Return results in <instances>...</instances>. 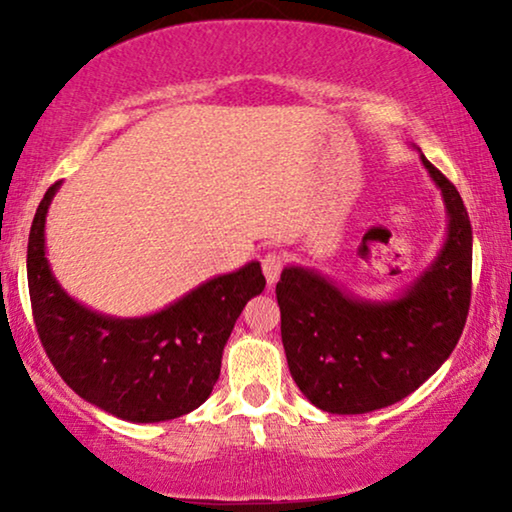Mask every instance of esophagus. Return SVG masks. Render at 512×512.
Segmentation results:
<instances>
[{
    "label": "esophagus",
    "instance_id": "34e87169",
    "mask_svg": "<svg viewBox=\"0 0 512 512\" xmlns=\"http://www.w3.org/2000/svg\"><path fill=\"white\" fill-rule=\"evenodd\" d=\"M263 275H265V282H268L270 286L277 282L279 279V272H282V256L275 254V251H270V254L263 256Z\"/></svg>",
    "mask_w": 512,
    "mask_h": 512
}]
</instances>
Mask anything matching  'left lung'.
Returning <instances> with one entry per match:
<instances>
[{
  "label": "left lung",
  "mask_w": 512,
  "mask_h": 512,
  "mask_svg": "<svg viewBox=\"0 0 512 512\" xmlns=\"http://www.w3.org/2000/svg\"><path fill=\"white\" fill-rule=\"evenodd\" d=\"M419 160L445 202L447 230L436 258L401 293L361 298L305 265H286L277 282L293 382L331 415H363L403 401L450 359L464 331L471 305V221L457 188L422 151Z\"/></svg>",
  "instance_id": "8db88e82"
}]
</instances>
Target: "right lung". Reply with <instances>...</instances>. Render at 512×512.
Instances as JSON below:
<instances>
[{"label": "right lung", "instance_id": "1", "mask_svg": "<svg viewBox=\"0 0 512 512\" xmlns=\"http://www.w3.org/2000/svg\"><path fill=\"white\" fill-rule=\"evenodd\" d=\"M48 188L27 242V284L41 345L83 401L132 424L188 415L212 394L244 305L265 289L261 263L212 277L163 310L111 317L69 296L46 258Z\"/></svg>", "mask_w": 512, "mask_h": 512}]
</instances>
